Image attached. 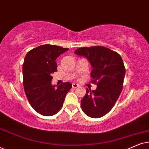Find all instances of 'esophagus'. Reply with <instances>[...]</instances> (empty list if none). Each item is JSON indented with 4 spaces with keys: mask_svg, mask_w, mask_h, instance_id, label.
<instances>
[{
    "mask_svg": "<svg viewBox=\"0 0 149 149\" xmlns=\"http://www.w3.org/2000/svg\"><path fill=\"white\" fill-rule=\"evenodd\" d=\"M80 86L79 84H77V83H72V87L73 88H77V87H78Z\"/></svg>",
    "mask_w": 149,
    "mask_h": 149,
    "instance_id": "obj_1",
    "label": "esophagus"
}]
</instances>
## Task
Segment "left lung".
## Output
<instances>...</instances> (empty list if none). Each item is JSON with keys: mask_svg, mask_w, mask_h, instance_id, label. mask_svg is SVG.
Wrapping results in <instances>:
<instances>
[{"mask_svg": "<svg viewBox=\"0 0 149 149\" xmlns=\"http://www.w3.org/2000/svg\"><path fill=\"white\" fill-rule=\"evenodd\" d=\"M74 54L86 58L92 66L91 82L95 90L86 89L81 106L85 115L100 118L107 115L115 104L123 86L125 68L121 56L102 46L77 49Z\"/></svg>", "mask_w": 149, "mask_h": 149, "instance_id": "8db88e82", "label": "left lung"}]
</instances>
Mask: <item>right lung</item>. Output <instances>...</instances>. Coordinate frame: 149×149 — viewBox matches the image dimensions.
<instances>
[{
	"instance_id": "right-lung-1",
	"label": "right lung",
	"mask_w": 149,
	"mask_h": 149,
	"mask_svg": "<svg viewBox=\"0 0 149 149\" xmlns=\"http://www.w3.org/2000/svg\"><path fill=\"white\" fill-rule=\"evenodd\" d=\"M69 49L42 45L27 53L23 64V83L31 107L40 115H56L62 109L66 93L72 88L69 82L56 87L52 73L57 71L56 60Z\"/></svg>"
}]
</instances>
